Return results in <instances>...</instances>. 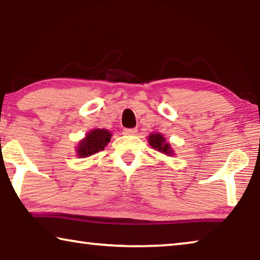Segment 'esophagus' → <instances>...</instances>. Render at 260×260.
I'll return each instance as SVG.
<instances>
[{
  "mask_svg": "<svg viewBox=\"0 0 260 260\" xmlns=\"http://www.w3.org/2000/svg\"><path fill=\"white\" fill-rule=\"evenodd\" d=\"M136 132H138V129L136 128H124L122 133H124L125 135H133L136 133Z\"/></svg>",
  "mask_w": 260,
  "mask_h": 260,
  "instance_id": "34e87169",
  "label": "esophagus"
}]
</instances>
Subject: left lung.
<instances>
[{"label": "left lung", "mask_w": 260, "mask_h": 260, "mask_svg": "<svg viewBox=\"0 0 260 260\" xmlns=\"http://www.w3.org/2000/svg\"><path fill=\"white\" fill-rule=\"evenodd\" d=\"M149 143L153 149L165 153V155H173L170 144L165 142V139L162 138L161 134H151L149 136Z\"/></svg>", "instance_id": "1"}]
</instances>
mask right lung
<instances>
[{
  "instance_id": "add662e5",
  "label": "right lung",
  "mask_w": 260,
  "mask_h": 260,
  "mask_svg": "<svg viewBox=\"0 0 260 260\" xmlns=\"http://www.w3.org/2000/svg\"><path fill=\"white\" fill-rule=\"evenodd\" d=\"M111 140V133L107 129H94L88 133L86 139H83L78 147L79 157H88L94 153L103 150L104 147Z\"/></svg>"
}]
</instances>
